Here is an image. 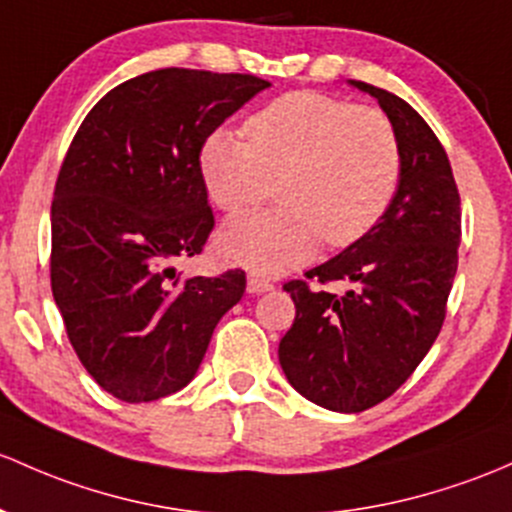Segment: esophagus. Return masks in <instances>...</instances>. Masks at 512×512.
Instances as JSON below:
<instances>
[{"label":"esophagus","instance_id":"esophagus-1","mask_svg":"<svg viewBox=\"0 0 512 512\" xmlns=\"http://www.w3.org/2000/svg\"><path fill=\"white\" fill-rule=\"evenodd\" d=\"M274 287V284L270 282L267 277H262V274H247V292L250 294H265L270 292V289Z\"/></svg>","mask_w":512,"mask_h":512}]
</instances>
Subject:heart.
I'll use <instances>...</instances> for the list:
<instances>
[{
	"label": "heart",
	"instance_id": "obj_1",
	"mask_svg": "<svg viewBox=\"0 0 512 512\" xmlns=\"http://www.w3.org/2000/svg\"><path fill=\"white\" fill-rule=\"evenodd\" d=\"M247 142L215 129L198 154L203 186L223 211L260 203L279 181V206L225 220L218 252L235 265L279 272L314 255L321 238H363L400 184V142L375 107L328 95L274 100L245 125Z\"/></svg>",
	"mask_w": 512,
	"mask_h": 512
}]
</instances>
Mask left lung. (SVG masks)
<instances>
[{
  "label": "left lung",
  "instance_id": "1",
  "mask_svg": "<svg viewBox=\"0 0 512 512\" xmlns=\"http://www.w3.org/2000/svg\"><path fill=\"white\" fill-rule=\"evenodd\" d=\"M383 107L400 142V184L378 223L343 252L306 272L346 292L284 284L297 319L279 341L289 385L333 412H363L414 373L446 316L459 265L461 201L449 157L412 105L348 80Z\"/></svg>",
  "mask_w": 512,
  "mask_h": 512
}]
</instances>
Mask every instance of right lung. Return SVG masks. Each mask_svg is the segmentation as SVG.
<instances>
[{
    "label": "right lung",
    "instance_id": "add662e5",
    "mask_svg": "<svg viewBox=\"0 0 512 512\" xmlns=\"http://www.w3.org/2000/svg\"><path fill=\"white\" fill-rule=\"evenodd\" d=\"M272 83L161 68L125 80L75 132L51 206V289L71 346L102 390L152 402L193 380L245 272L176 274L213 211L198 154Z\"/></svg>",
    "mask_w": 512,
    "mask_h": 512
}]
</instances>
